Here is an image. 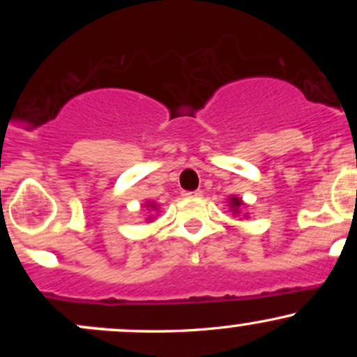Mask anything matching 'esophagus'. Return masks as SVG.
I'll return each instance as SVG.
<instances>
[{
  "label": "esophagus",
  "mask_w": 357,
  "mask_h": 357,
  "mask_svg": "<svg viewBox=\"0 0 357 357\" xmlns=\"http://www.w3.org/2000/svg\"><path fill=\"white\" fill-rule=\"evenodd\" d=\"M203 192L202 191H183V196L184 198H199V196H202Z\"/></svg>",
  "instance_id": "1"
}]
</instances>
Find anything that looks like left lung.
I'll list each match as a JSON object with an SVG mask.
<instances>
[{
	"instance_id": "left-lung-1",
	"label": "left lung",
	"mask_w": 357,
	"mask_h": 357,
	"mask_svg": "<svg viewBox=\"0 0 357 357\" xmlns=\"http://www.w3.org/2000/svg\"><path fill=\"white\" fill-rule=\"evenodd\" d=\"M230 204H231V208H233V211H238V208L241 206V199H238V198H231L230 199Z\"/></svg>"
}]
</instances>
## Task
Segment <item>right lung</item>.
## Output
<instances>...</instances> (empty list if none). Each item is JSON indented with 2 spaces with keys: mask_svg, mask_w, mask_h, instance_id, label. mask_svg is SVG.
<instances>
[{
  "mask_svg": "<svg viewBox=\"0 0 357 357\" xmlns=\"http://www.w3.org/2000/svg\"><path fill=\"white\" fill-rule=\"evenodd\" d=\"M151 208H154V206H153V204H151Z\"/></svg>",
  "mask_w": 357,
  "mask_h": 357,
  "instance_id": "obj_1",
  "label": "right lung"
}]
</instances>
